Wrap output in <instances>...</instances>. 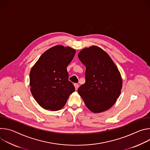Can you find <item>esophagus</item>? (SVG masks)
Returning <instances> with one entry per match:
<instances>
[{
    "mask_svg": "<svg viewBox=\"0 0 150 150\" xmlns=\"http://www.w3.org/2000/svg\"><path fill=\"white\" fill-rule=\"evenodd\" d=\"M74 86H75V90H77L78 87H79V85L78 83H74Z\"/></svg>",
    "mask_w": 150,
    "mask_h": 150,
    "instance_id": "obj_1",
    "label": "esophagus"
}]
</instances>
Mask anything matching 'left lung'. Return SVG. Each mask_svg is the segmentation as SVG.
Here are the masks:
<instances>
[{"instance_id": "obj_1", "label": "left lung", "mask_w": 150, "mask_h": 150, "mask_svg": "<svg viewBox=\"0 0 150 150\" xmlns=\"http://www.w3.org/2000/svg\"><path fill=\"white\" fill-rule=\"evenodd\" d=\"M78 57L86 67L85 82L78 88L79 94L91 112L108 110L115 103L122 87L118 69L110 56L96 46L83 49Z\"/></svg>"}]
</instances>
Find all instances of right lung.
Returning <instances> with one entry per match:
<instances>
[{
  "mask_svg": "<svg viewBox=\"0 0 150 150\" xmlns=\"http://www.w3.org/2000/svg\"><path fill=\"white\" fill-rule=\"evenodd\" d=\"M76 51L57 46L42 54L30 74L31 92L37 103L46 110H58L75 91L69 81L67 68Z\"/></svg>",
  "mask_w": 150,
  "mask_h": 150,
  "instance_id": "add662e5",
  "label": "right lung"
}]
</instances>
